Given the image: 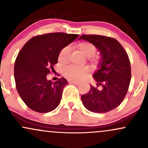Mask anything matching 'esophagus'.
I'll use <instances>...</instances> for the list:
<instances>
[{"instance_id": "1", "label": "esophagus", "mask_w": 148, "mask_h": 148, "mask_svg": "<svg viewBox=\"0 0 148 148\" xmlns=\"http://www.w3.org/2000/svg\"><path fill=\"white\" fill-rule=\"evenodd\" d=\"M69 83H74V84L75 85H79V83L78 81H72V80H69Z\"/></svg>"}]
</instances>
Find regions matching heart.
Returning a JSON list of instances; mask_svg holds the SVG:
<instances>
[{
    "instance_id": "b5f03b06",
    "label": "heart",
    "mask_w": 148,
    "mask_h": 148,
    "mask_svg": "<svg viewBox=\"0 0 148 148\" xmlns=\"http://www.w3.org/2000/svg\"><path fill=\"white\" fill-rule=\"evenodd\" d=\"M77 48L85 55L88 57L90 60H95L94 55L97 52V47L93 43L90 42H81L77 45ZM70 47L69 46L63 47L58 54V60L60 62H65L68 59L70 54ZM89 72V68L87 66L79 67L74 65H70L65 67L63 74L69 79L74 81H79L85 77Z\"/></svg>"
}]
</instances>
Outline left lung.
I'll list each match as a JSON object with an SVG mask.
<instances>
[{
  "label": "left lung",
  "instance_id": "8db88e82",
  "mask_svg": "<svg viewBox=\"0 0 148 148\" xmlns=\"http://www.w3.org/2000/svg\"><path fill=\"white\" fill-rule=\"evenodd\" d=\"M80 40L92 42L101 54L98 69L93 74L99 90L90 85L88 93L81 96L83 106L89 111L106 113L118 107L123 101L131 80L129 57L115 38L100 35H85Z\"/></svg>",
  "mask_w": 148,
  "mask_h": 148
}]
</instances>
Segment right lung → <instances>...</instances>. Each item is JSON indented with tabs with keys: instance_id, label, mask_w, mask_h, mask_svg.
<instances>
[{
	"instance_id": "obj_1",
	"label": "right lung",
	"mask_w": 148,
	"mask_h": 148,
	"mask_svg": "<svg viewBox=\"0 0 148 148\" xmlns=\"http://www.w3.org/2000/svg\"><path fill=\"white\" fill-rule=\"evenodd\" d=\"M78 36L63 32L36 36L21 49L14 65V79L19 95L30 109L47 113L60 104L68 82L65 78L48 81L47 75L54 70L60 50Z\"/></svg>"
}]
</instances>
